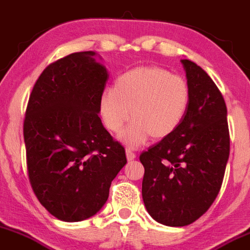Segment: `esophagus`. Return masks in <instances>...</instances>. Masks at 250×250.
Returning a JSON list of instances; mask_svg holds the SVG:
<instances>
[{
    "label": "esophagus",
    "mask_w": 250,
    "mask_h": 250,
    "mask_svg": "<svg viewBox=\"0 0 250 250\" xmlns=\"http://www.w3.org/2000/svg\"><path fill=\"white\" fill-rule=\"evenodd\" d=\"M126 157H127L128 161H132L137 157V155L131 149H126Z\"/></svg>",
    "instance_id": "esophagus-1"
}]
</instances>
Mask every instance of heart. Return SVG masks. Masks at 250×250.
<instances>
[{
    "instance_id": "b5f03b06",
    "label": "heart",
    "mask_w": 250,
    "mask_h": 250,
    "mask_svg": "<svg viewBox=\"0 0 250 250\" xmlns=\"http://www.w3.org/2000/svg\"><path fill=\"white\" fill-rule=\"evenodd\" d=\"M189 85L182 77L160 66H139L104 88L99 112L107 130L119 132L130 115L132 122L120 135L128 146H139L151 136L162 139L181 125L189 104Z\"/></svg>"
}]
</instances>
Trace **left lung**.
<instances>
[{
	"instance_id": "8db88e82",
	"label": "left lung",
	"mask_w": 250,
	"mask_h": 250,
	"mask_svg": "<svg viewBox=\"0 0 250 250\" xmlns=\"http://www.w3.org/2000/svg\"><path fill=\"white\" fill-rule=\"evenodd\" d=\"M189 104L178 130L139 161L144 166L142 197L150 216L168 227L192 224L218 195L230 151L224 98L199 65L182 60Z\"/></svg>"
}]
</instances>
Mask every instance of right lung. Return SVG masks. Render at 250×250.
Segmentation results:
<instances>
[{"mask_svg":"<svg viewBox=\"0 0 250 250\" xmlns=\"http://www.w3.org/2000/svg\"><path fill=\"white\" fill-rule=\"evenodd\" d=\"M94 56L75 52L47 65L23 120L29 184L40 204L64 222L100 211L126 165L124 146L98 115L108 75Z\"/></svg>","mask_w":250,"mask_h":250,"instance_id":"right-lung-1","label":"right lung"}]
</instances>
